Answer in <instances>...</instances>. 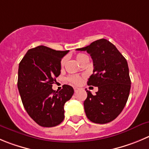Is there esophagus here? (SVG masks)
I'll list each match as a JSON object with an SVG mask.
<instances>
[{"instance_id": "esophagus-1", "label": "esophagus", "mask_w": 149, "mask_h": 149, "mask_svg": "<svg viewBox=\"0 0 149 149\" xmlns=\"http://www.w3.org/2000/svg\"><path fill=\"white\" fill-rule=\"evenodd\" d=\"M79 90V89L78 88V87H74V91H75V93H76V92H77Z\"/></svg>"}]
</instances>
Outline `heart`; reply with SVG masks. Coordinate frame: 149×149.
Here are the masks:
<instances>
[{
	"label": "heart",
	"mask_w": 149,
	"mask_h": 149,
	"mask_svg": "<svg viewBox=\"0 0 149 149\" xmlns=\"http://www.w3.org/2000/svg\"><path fill=\"white\" fill-rule=\"evenodd\" d=\"M85 56V54H79L76 56V59H77V60L79 61H79L81 60V59H82L84 56ZM65 62H66V59H65V58H63V59L61 60V66L64 67V65H65ZM68 81H70V83H72V84L78 85V84H80V83L81 82V81H82V77L79 76H70L68 77Z\"/></svg>",
	"instance_id": "b5f03b06"
}]
</instances>
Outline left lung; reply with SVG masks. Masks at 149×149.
<instances>
[{"label": "left lung", "instance_id": "8db88e82", "mask_svg": "<svg viewBox=\"0 0 149 149\" xmlns=\"http://www.w3.org/2000/svg\"><path fill=\"white\" fill-rule=\"evenodd\" d=\"M76 50L86 51L91 56L93 73L87 84L98 88L95 95L87 90L84 107L87 118L100 124L111 122L120 115L129 98L131 79L127 61L116 47L105 39Z\"/></svg>", "mask_w": 149, "mask_h": 149}]
</instances>
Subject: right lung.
I'll list each match as a JSON object with an SVG mask.
<instances>
[{"mask_svg": "<svg viewBox=\"0 0 149 149\" xmlns=\"http://www.w3.org/2000/svg\"><path fill=\"white\" fill-rule=\"evenodd\" d=\"M69 51H56L44 45L29 49L19 64L17 87L23 107L40 126L53 127L65 118L64 105L74 90L65 84L59 92L52 89L60 75L61 60Z\"/></svg>", "mask_w": 149, "mask_h": 149, "instance_id": "1", "label": "right lung"}]
</instances>
